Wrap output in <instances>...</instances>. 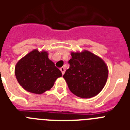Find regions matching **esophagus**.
I'll return each mask as SVG.
<instances>
[{
	"label": "esophagus",
	"instance_id": "34e87169",
	"mask_svg": "<svg viewBox=\"0 0 130 130\" xmlns=\"http://www.w3.org/2000/svg\"><path fill=\"white\" fill-rule=\"evenodd\" d=\"M60 70H61V73H62V74H64V73H65V68H64V67H61V68H60Z\"/></svg>",
	"mask_w": 130,
	"mask_h": 130
}]
</instances>
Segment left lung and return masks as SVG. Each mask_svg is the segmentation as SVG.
Masks as SVG:
<instances>
[{"instance_id":"8db88e82","label":"left lung","mask_w":130,"mask_h":130,"mask_svg":"<svg viewBox=\"0 0 130 130\" xmlns=\"http://www.w3.org/2000/svg\"><path fill=\"white\" fill-rule=\"evenodd\" d=\"M70 66L63 78L71 92L82 99L96 96L107 82L109 70L105 61L86 50L71 52Z\"/></svg>"}]
</instances>
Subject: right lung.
<instances>
[{
    "label": "right lung",
    "instance_id": "add662e5",
    "mask_svg": "<svg viewBox=\"0 0 130 130\" xmlns=\"http://www.w3.org/2000/svg\"><path fill=\"white\" fill-rule=\"evenodd\" d=\"M17 81L26 91L41 94L62 76L61 71L48 59L46 51L35 49L21 58L15 67Z\"/></svg>",
    "mask_w": 130,
    "mask_h": 130
}]
</instances>
